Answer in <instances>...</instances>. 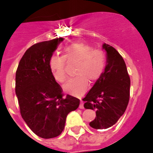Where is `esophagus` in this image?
Returning <instances> with one entry per match:
<instances>
[{
	"mask_svg": "<svg viewBox=\"0 0 153 153\" xmlns=\"http://www.w3.org/2000/svg\"><path fill=\"white\" fill-rule=\"evenodd\" d=\"M79 108L80 109H84V102L82 100H81V103H80L79 105Z\"/></svg>",
	"mask_w": 153,
	"mask_h": 153,
	"instance_id": "obj_1",
	"label": "esophagus"
}]
</instances>
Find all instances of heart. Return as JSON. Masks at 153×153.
<instances>
[{
    "label": "heart",
    "instance_id": "heart-1",
    "mask_svg": "<svg viewBox=\"0 0 153 153\" xmlns=\"http://www.w3.org/2000/svg\"><path fill=\"white\" fill-rule=\"evenodd\" d=\"M65 61L76 62L75 77L70 78L64 85L68 94L79 96L86 92L89 81L94 83L101 78L106 66V55L102 49L93 48L84 43H72L62 50V56H52L49 65L56 81L62 83L66 79Z\"/></svg>",
    "mask_w": 153,
    "mask_h": 153
}]
</instances>
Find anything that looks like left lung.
<instances>
[{
    "instance_id": "obj_1",
    "label": "left lung",
    "mask_w": 153,
    "mask_h": 153,
    "mask_svg": "<svg viewBox=\"0 0 153 153\" xmlns=\"http://www.w3.org/2000/svg\"><path fill=\"white\" fill-rule=\"evenodd\" d=\"M107 59L105 71L82 100L85 109L96 110L90 122L94 129H106L115 125L126 110L130 98L131 80L126 64L119 53L104 44Z\"/></svg>"
}]
</instances>
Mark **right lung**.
Here are the masks:
<instances>
[{
  "label": "right lung",
  "instance_id": "1",
  "mask_svg": "<svg viewBox=\"0 0 153 153\" xmlns=\"http://www.w3.org/2000/svg\"><path fill=\"white\" fill-rule=\"evenodd\" d=\"M62 41L55 38L30 47L16 72L15 90L21 115L30 129L44 139L59 136L67 115L80 104L78 98L68 94L64 97L50 68V58Z\"/></svg>",
  "mask_w": 153,
  "mask_h": 153
}]
</instances>
